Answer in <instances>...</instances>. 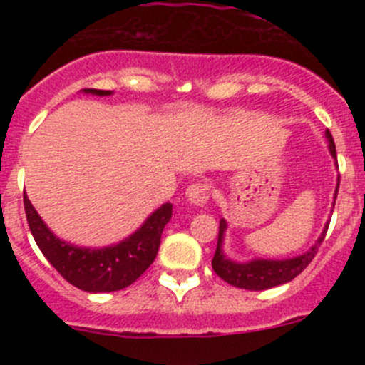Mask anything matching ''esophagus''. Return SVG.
Returning a JSON list of instances; mask_svg holds the SVG:
<instances>
[{"instance_id":"34e87169","label":"esophagus","mask_w":365,"mask_h":365,"mask_svg":"<svg viewBox=\"0 0 365 365\" xmlns=\"http://www.w3.org/2000/svg\"><path fill=\"white\" fill-rule=\"evenodd\" d=\"M185 197L192 206H203L210 197L208 183H192L185 190Z\"/></svg>"}]
</instances>
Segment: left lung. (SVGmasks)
<instances>
[{
  "label": "left lung",
  "instance_id": "obj_1",
  "mask_svg": "<svg viewBox=\"0 0 365 365\" xmlns=\"http://www.w3.org/2000/svg\"><path fill=\"white\" fill-rule=\"evenodd\" d=\"M325 138L327 141H329L330 155L337 160L336 145H334L332 134H330L329 130L325 132ZM337 190H339V176H337V187L336 194H334V203L330 212H334V206H336ZM329 224L330 220H327L325 227H323L318 240H316L307 251L298 254L295 257H288V259H264V257H256V259L245 261V263H238V261L230 259V257L226 256V252H224V233H226L227 230V222L226 219H220L219 240H217V249L212 259L213 272H215L222 281H226L227 284L235 286V288L249 289V292H263V289H270L275 288V286L286 284V282L293 281L298 274H302V272L305 270V267L311 263L312 257L318 252L319 245H322L323 238H325Z\"/></svg>",
  "mask_w": 365,
  "mask_h": 365
}]
</instances>
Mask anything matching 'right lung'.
<instances>
[{
  "mask_svg": "<svg viewBox=\"0 0 365 365\" xmlns=\"http://www.w3.org/2000/svg\"><path fill=\"white\" fill-rule=\"evenodd\" d=\"M83 93L109 97L108 90H81ZM28 226L46 259L61 277L88 293H111L130 286L153 263L159 252L162 230L173 215V205L164 203L132 235L108 247H81L58 238L24 192Z\"/></svg>",
  "mask_w": 365,
  "mask_h": 365,
  "instance_id": "1",
  "label": "right lung"
}]
</instances>
